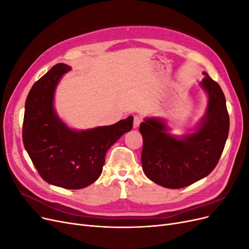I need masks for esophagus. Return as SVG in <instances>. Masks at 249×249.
I'll return each mask as SVG.
<instances>
[{"mask_svg":"<svg viewBox=\"0 0 249 249\" xmlns=\"http://www.w3.org/2000/svg\"><path fill=\"white\" fill-rule=\"evenodd\" d=\"M141 122H142V119H141L140 116H135L134 117V123H133V127H134V129H137V127L140 125Z\"/></svg>","mask_w":249,"mask_h":249,"instance_id":"obj_1","label":"esophagus"}]
</instances>
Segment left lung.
I'll use <instances>...</instances> for the list:
<instances>
[{"label": "left lung", "mask_w": 249, "mask_h": 249, "mask_svg": "<svg viewBox=\"0 0 249 249\" xmlns=\"http://www.w3.org/2000/svg\"><path fill=\"white\" fill-rule=\"evenodd\" d=\"M203 74L200 86L208 94V107L193 133L172 136L165 120L158 117L145 118L139 127L142 169L150 180L169 189L187 187L210 175L229 136L225 96L218 83Z\"/></svg>", "instance_id": "left-lung-1"}]
</instances>
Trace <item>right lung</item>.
I'll return each instance as SVG.
<instances>
[{
	"label": "right lung",
	"mask_w": 249,
	"mask_h": 249,
	"mask_svg": "<svg viewBox=\"0 0 249 249\" xmlns=\"http://www.w3.org/2000/svg\"><path fill=\"white\" fill-rule=\"evenodd\" d=\"M71 67L59 63L32 86L25 105L22 141L40 177L65 189H82L101 176L107 150L133 126V117L111 125L71 129L54 108L55 90Z\"/></svg>",
	"instance_id": "1"
}]
</instances>
